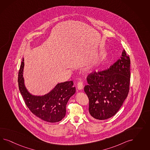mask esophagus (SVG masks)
<instances>
[{"instance_id": "esophagus-1", "label": "esophagus", "mask_w": 150, "mask_h": 150, "mask_svg": "<svg viewBox=\"0 0 150 150\" xmlns=\"http://www.w3.org/2000/svg\"><path fill=\"white\" fill-rule=\"evenodd\" d=\"M77 88H78L79 90H82V89L83 88V83H82V82H79L77 83Z\"/></svg>"}]
</instances>
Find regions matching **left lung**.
Returning a JSON list of instances; mask_svg holds the SVG:
<instances>
[{
    "mask_svg": "<svg viewBox=\"0 0 150 150\" xmlns=\"http://www.w3.org/2000/svg\"><path fill=\"white\" fill-rule=\"evenodd\" d=\"M84 91L89 100L92 117L105 120L118 112L127 98L130 81V59L123 50L120 58L109 69L92 73Z\"/></svg>",
    "mask_w": 150,
    "mask_h": 150,
    "instance_id": "left-lung-1",
    "label": "left lung"
}]
</instances>
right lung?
Masks as SVG:
<instances>
[{"mask_svg":"<svg viewBox=\"0 0 150 150\" xmlns=\"http://www.w3.org/2000/svg\"><path fill=\"white\" fill-rule=\"evenodd\" d=\"M23 67V58L18 72V88L28 109L37 117L46 122L56 123L62 120L65 115L69 100L76 91L75 87H73V82L58 83L52 91L44 96L32 95L24 84Z\"/></svg>","mask_w":150,"mask_h":150,"instance_id":"add662e5","label":"right lung"}]
</instances>
